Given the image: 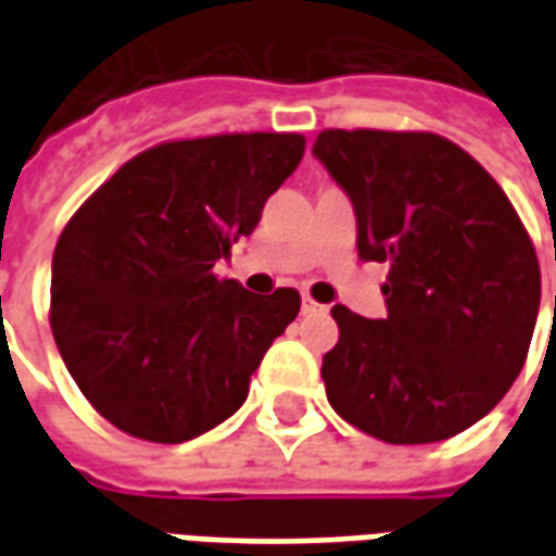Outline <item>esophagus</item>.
Returning a JSON list of instances; mask_svg holds the SVG:
<instances>
[{
	"mask_svg": "<svg viewBox=\"0 0 556 556\" xmlns=\"http://www.w3.org/2000/svg\"><path fill=\"white\" fill-rule=\"evenodd\" d=\"M301 309H303V315H325L327 313V306H321V303H315L313 298H303Z\"/></svg>",
	"mask_w": 556,
	"mask_h": 556,
	"instance_id": "1",
	"label": "esophagus"
}]
</instances>
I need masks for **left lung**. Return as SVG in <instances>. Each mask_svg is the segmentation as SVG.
<instances>
[{
	"instance_id": "1",
	"label": "left lung",
	"mask_w": 556,
	"mask_h": 556,
	"mask_svg": "<svg viewBox=\"0 0 556 556\" xmlns=\"http://www.w3.org/2000/svg\"><path fill=\"white\" fill-rule=\"evenodd\" d=\"M313 154L354 205L363 262L390 265L384 318L330 309V405L387 443L470 429L513 387L536 327V250L513 202L434 134L325 130Z\"/></svg>"
}]
</instances>
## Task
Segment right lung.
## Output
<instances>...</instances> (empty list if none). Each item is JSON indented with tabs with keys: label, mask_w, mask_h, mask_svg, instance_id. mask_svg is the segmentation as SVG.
<instances>
[{
	"label": "right lung",
	"mask_w": 556,
	"mask_h": 556,
	"mask_svg": "<svg viewBox=\"0 0 556 556\" xmlns=\"http://www.w3.org/2000/svg\"><path fill=\"white\" fill-rule=\"evenodd\" d=\"M303 146L301 134L163 142L71 217L53 253L50 327L71 378L115 429L184 443L243 405L301 294H250L214 265L253 235Z\"/></svg>",
	"instance_id": "right-lung-1"
}]
</instances>
